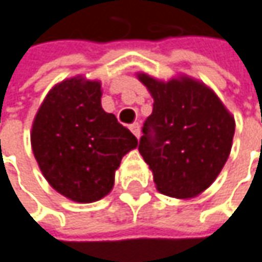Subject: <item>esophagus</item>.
<instances>
[{
    "instance_id": "1",
    "label": "esophagus",
    "mask_w": 262,
    "mask_h": 262,
    "mask_svg": "<svg viewBox=\"0 0 262 262\" xmlns=\"http://www.w3.org/2000/svg\"><path fill=\"white\" fill-rule=\"evenodd\" d=\"M130 130H132V133H133V135L136 136V138H139V136H141V126H139L138 123L132 124Z\"/></svg>"
}]
</instances>
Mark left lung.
<instances>
[{"label": "left lung", "mask_w": 262, "mask_h": 262, "mask_svg": "<svg viewBox=\"0 0 262 262\" xmlns=\"http://www.w3.org/2000/svg\"><path fill=\"white\" fill-rule=\"evenodd\" d=\"M139 80L154 103L139 139V152L157 190L178 199L194 197L220 175L234 136V118L216 95L190 78L160 83Z\"/></svg>", "instance_id": "left-lung-1"}]
</instances>
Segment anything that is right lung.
Segmentation results:
<instances>
[{
  "mask_svg": "<svg viewBox=\"0 0 262 262\" xmlns=\"http://www.w3.org/2000/svg\"><path fill=\"white\" fill-rule=\"evenodd\" d=\"M100 84L71 78L50 90L32 126V151L54 190L74 202L111 191L126 152L138 145L127 127L100 105Z\"/></svg>",
  "mask_w": 262,
  "mask_h": 262,
  "instance_id": "1",
  "label": "right lung"
}]
</instances>
